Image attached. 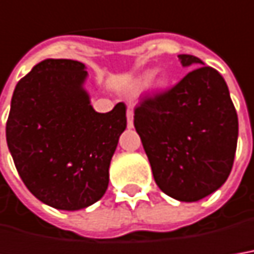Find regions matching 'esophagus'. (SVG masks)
<instances>
[{
  "mask_svg": "<svg viewBox=\"0 0 254 254\" xmlns=\"http://www.w3.org/2000/svg\"><path fill=\"white\" fill-rule=\"evenodd\" d=\"M127 127H129V129H132V127H133V108H127Z\"/></svg>",
  "mask_w": 254,
  "mask_h": 254,
  "instance_id": "obj_1",
  "label": "esophagus"
}]
</instances>
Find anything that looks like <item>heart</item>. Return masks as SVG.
<instances>
[{
    "mask_svg": "<svg viewBox=\"0 0 254 254\" xmlns=\"http://www.w3.org/2000/svg\"><path fill=\"white\" fill-rule=\"evenodd\" d=\"M150 86L153 96H164L171 89V77L167 73H158L157 69H147L140 73L130 84V93L137 94Z\"/></svg>",
    "mask_w": 254,
    "mask_h": 254,
    "instance_id": "1",
    "label": "heart"
}]
</instances>
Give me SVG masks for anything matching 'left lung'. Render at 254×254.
<instances>
[{"label":"left lung","mask_w":254,"mask_h":254,"mask_svg":"<svg viewBox=\"0 0 254 254\" xmlns=\"http://www.w3.org/2000/svg\"><path fill=\"white\" fill-rule=\"evenodd\" d=\"M192 69L164 96L134 110V127L153 177L165 194L197 201L228 179L238 143V115L224 77L194 55H178Z\"/></svg>","instance_id":"8db88e82"}]
</instances>
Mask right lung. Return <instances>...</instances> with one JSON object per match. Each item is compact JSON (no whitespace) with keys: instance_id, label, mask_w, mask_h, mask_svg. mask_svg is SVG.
I'll return each mask as SVG.
<instances>
[{"instance_id":"1","label":"right lung","mask_w":254,"mask_h":254,"mask_svg":"<svg viewBox=\"0 0 254 254\" xmlns=\"http://www.w3.org/2000/svg\"><path fill=\"white\" fill-rule=\"evenodd\" d=\"M84 64L48 58L15 87L6 143L26 188L44 204L75 211L104 196L110 164L127 127V107L97 113Z\"/></svg>"}]
</instances>
